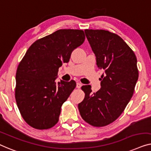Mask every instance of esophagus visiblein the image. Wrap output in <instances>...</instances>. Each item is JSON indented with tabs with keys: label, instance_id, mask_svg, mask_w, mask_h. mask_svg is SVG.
I'll return each mask as SVG.
<instances>
[{
	"label": "esophagus",
	"instance_id": "34e87169",
	"mask_svg": "<svg viewBox=\"0 0 151 151\" xmlns=\"http://www.w3.org/2000/svg\"><path fill=\"white\" fill-rule=\"evenodd\" d=\"M82 86V84L81 83H79V82H77L76 83V88H80Z\"/></svg>",
	"mask_w": 151,
	"mask_h": 151
}]
</instances>
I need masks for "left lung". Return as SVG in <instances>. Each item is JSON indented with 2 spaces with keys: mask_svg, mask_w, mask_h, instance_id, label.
I'll use <instances>...</instances> for the list:
<instances>
[{
  "mask_svg": "<svg viewBox=\"0 0 151 151\" xmlns=\"http://www.w3.org/2000/svg\"><path fill=\"white\" fill-rule=\"evenodd\" d=\"M96 55V65L105 70L101 88L92 92L91 86H83L85 98L78 105L81 116L94 127H105L114 122L130 101L139 73L137 58L120 36L105 30H85Z\"/></svg>",
  "mask_w": 151,
  "mask_h": 151,
  "instance_id": "1",
  "label": "left lung"
}]
</instances>
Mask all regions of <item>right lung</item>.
Segmentation results:
<instances>
[{"instance_id": "add662e5", "label": "right lung", "mask_w": 151, "mask_h": 151, "mask_svg": "<svg viewBox=\"0 0 151 151\" xmlns=\"http://www.w3.org/2000/svg\"><path fill=\"white\" fill-rule=\"evenodd\" d=\"M86 39L83 31L59 29L31 44L19 63L15 98L21 116L33 128L48 129L59 121L61 107L76 82L57 83L59 68Z\"/></svg>"}]
</instances>
